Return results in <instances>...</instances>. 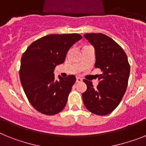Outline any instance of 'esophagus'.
<instances>
[{"instance_id": "esophagus-1", "label": "esophagus", "mask_w": 146, "mask_h": 146, "mask_svg": "<svg viewBox=\"0 0 146 146\" xmlns=\"http://www.w3.org/2000/svg\"><path fill=\"white\" fill-rule=\"evenodd\" d=\"M82 78H79V77H77V78H76V82H78V83H79V82H81L82 81Z\"/></svg>"}]
</instances>
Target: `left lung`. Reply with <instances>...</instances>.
<instances>
[{"instance_id":"left-lung-1","label":"left lung","mask_w":146,"mask_h":146,"mask_svg":"<svg viewBox=\"0 0 146 146\" xmlns=\"http://www.w3.org/2000/svg\"><path fill=\"white\" fill-rule=\"evenodd\" d=\"M84 36L95 48V67L102 74L98 75L96 88L91 81L84 80L87 89L82 94L83 101L92 113L108 115L117 108L127 89L130 74L127 56L119 44L103 33H86Z\"/></svg>"}]
</instances>
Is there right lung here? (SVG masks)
<instances>
[{"instance_id":"right-lung-1","label":"right lung","mask_w":146,"mask_h":146,"mask_svg":"<svg viewBox=\"0 0 146 146\" xmlns=\"http://www.w3.org/2000/svg\"><path fill=\"white\" fill-rule=\"evenodd\" d=\"M81 38L78 33L48 35L33 42L23 54L19 71L21 85L39 113L55 115L65 108L76 78L71 74L55 80L54 68L64 62L68 50Z\"/></svg>"}]
</instances>
